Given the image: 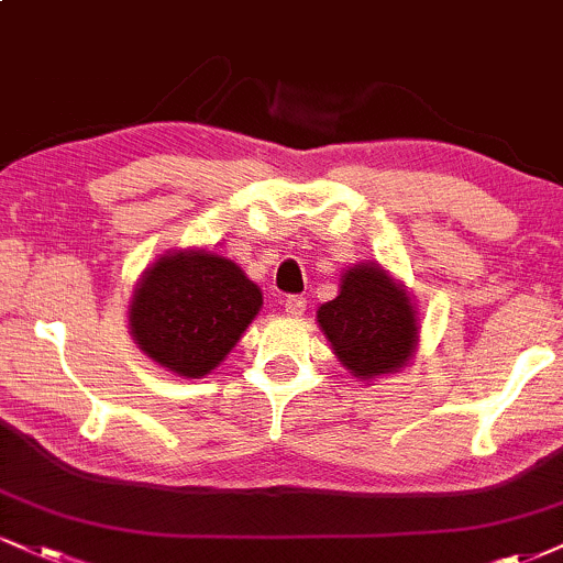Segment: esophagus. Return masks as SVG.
Here are the masks:
<instances>
[{
	"label": "esophagus",
	"instance_id": "1",
	"mask_svg": "<svg viewBox=\"0 0 563 563\" xmlns=\"http://www.w3.org/2000/svg\"><path fill=\"white\" fill-rule=\"evenodd\" d=\"M303 309H307V301L301 299V296H288L286 299V311L290 317H301Z\"/></svg>",
	"mask_w": 563,
	"mask_h": 563
}]
</instances>
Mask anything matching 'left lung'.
Here are the masks:
<instances>
[{
	"mask_svg": "<svg viewBox=\"0 0 563 563\" xmlns=\"http://www.w3.org/2000/svg\"><path fill=\"white\" fill-rule=\"evenodd\" d=\"M317 322L358 380L406 367L419 341L415 303L375 262L354 264L341 275V294L317 309Z\"/></svg>",
	"mask_w": 563,
	"mask_h": 563,
	"instance_id": "1",
	"label": "left lung"
}]
</instances>
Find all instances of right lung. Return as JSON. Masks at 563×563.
<instances>
[{
    "label": "right lung",
    "mask_w": 563,
    "mask_h": 563,
    "mask_svg": "<svg viewBox=\"0 0 563 563\" xmlns=\"http://www.w3.org/2000/svg\"><path fill=\"white\" fill-rule=\"evenodd\" d=\"M262 309V290L235 262L194 249L167 252L144 269L128 324L159 367L205 377L233 351Z\"/></svg>",
    "instance_id": "1"
}]
</instances>
